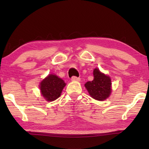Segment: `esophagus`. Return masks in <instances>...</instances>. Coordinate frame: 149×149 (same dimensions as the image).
<instances>
[{
    "label": "esophagus",
    "mask_w": 149,
    "mask_h": 149,
    "mask_svg": "<svg viewBox=\"0 0 149 149\" xmlns=\"http://www.w3.org/2000/svg\"><path fill=\"white\" fill-rule=\"evenodd\" d=\"M71 80L73 81H80L81 79L79 78V77H72V78H71Z\"/></svg>",
    "instance_id": "1"
}]
</instances>
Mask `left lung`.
I'll list each match as a JSON object with an SVG mask.
<instances>
[{
	"instance_id": "left-lung-1",
	"label": "left lung",
	"mask_w": 149,
	"mask_h": 149,
	"mask_svg": "<svg viewBox=\"0 0 149 149\" xmlns=\"http://www.w3.org/2000/svg\"><path fill=\"white\" fill-rule=\"evenodd\" d=\"M85 86L91 97L99 101L104 100L111 93V79L97 68L93 70V81H87Z\"/></svg>"
}]
</instances>
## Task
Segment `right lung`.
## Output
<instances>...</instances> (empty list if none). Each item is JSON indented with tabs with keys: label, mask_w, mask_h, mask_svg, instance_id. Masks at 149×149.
<instances>
[{
	"label": "right lung",
	"mask_w": 149,
	"mask_h": 149,
	"mask_svg": "<svg viewBox=\"0 0 149 149\" xmlns=\"http://www.w3.org/2000/svg\"><path fill=\"white\" fill-rule=\"evenodd\" d=\"M66 85L64 81L54 74H49L43 79L40 85V89L47 101H54L60 96L62 89Z\"/></svg>",
	"instance_id": "right-lung-1"
}]
</instances>
